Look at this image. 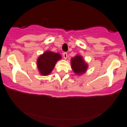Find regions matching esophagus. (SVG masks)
<instances>
[{
    "instance_id": "34e87169",
    "label": "esophagus",
    "mask_w": 127,
    "mask_h": 127,
    "mask_svg": "<svg viewBox=\"0 0 127 127\" xmlns=\"http://www.w3.org/2000/svg\"><path fill=\"white\" fill-rule=\"evenodd\" d=\"M63 57H64V58L65 60L67 59V53H66V52L64 53H63Z\"/></svg>"
}]
</instances>
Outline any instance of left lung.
<instances>
[{
    "label": "left lung",
    "instance_id": "left-lung-1",
    "mask_svg": "<svg viewBox=\"0 0 127 127\" xmlns=\"http://www.w3.org/2000/svg\"><path fill=\"white\" fill-rule=\"evenodd\" d=\"M70 64L73 72L78 76L85 74L88 68V63L80 55H77L71 58Z\"/></svg>",
    "mask_w": 127,
    "mask_h": 127
}]
</instances>
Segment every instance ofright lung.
I'll list each match as a JSON object with an SVG mask.
<instances>
[{"mask_svg":"<svg viewBox=\"0 0 127 127\" xmlns=\"http://www.w3.org/2000/svg\"><path fill=\"white\" fill-rule=\"evenodd\" d=\"M61 59V55L58 53L47 51L40 55L37 60V67L41 75H49L55 66L58 60Z\"/></svg>","mask_w":127,"mask_h":127,"instance_id":"right-lung-1","label":"right lung"}]
</instances>
